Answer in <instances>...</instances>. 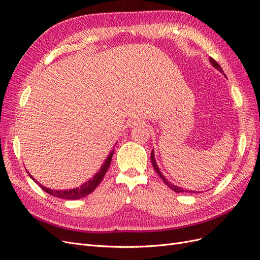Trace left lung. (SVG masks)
<instances>
[{"label":"left lung","instance_id":"obj_1","mask_svg":"<svg viewBox=\"0 0 260 260\" xmlns=\"http://www.w3.org/2000/svg\"><path fill=\"white\" fill-rule=\"evenodd\" d=\"M209 61L211 62V65L214 66L216 69H218L220 73L221 74H223L224 75V73H223V70H222V68H221V66H220L218 62L215 60V59H212L211 57L209 58ZM225 76V75H224ZM151 160H152V165H153V167H154V169H155V171L157 172V174H158V176L160 177V179L164 181L165 183H166V185L167 186H169L172 191H175L176 193H186V192H188V193H200V192H196V191H188V190H184L183 187H180V186H177V185H175V184H172L171 182H169V181L165 178V176L161 174V171L159 170V168H158V166H157V164H156V160H155V154H154V149H152V153H151Z\"/></svg>","mask_w":260,"mask_h":260}]
</instances>
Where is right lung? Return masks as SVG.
Listing matches in <instances>:
<instances>
[{
	"label": "right lung",
	"mask_w": 260,
	"mask_h": 260,
	"mask_svg": "<svg viewBox=\"0 0 260 260\" xmlns=\"http://www.w3.org/2000/svg\"><path fill=\"white\" fill-rule=\"evenodd\" d=\"M113 155H114V151L109 153L104 164L102 165L101 169L96 172L95 175H94V177L92 179L86 181V182H84L79 187H75V188H72V190H52V188L45 187L42 184L39 183L38 181L29 174V172H28V175L30 176L31 179L35 181V182H37L39 184V186H41L42 190H44L46 193H49L52 196H55V198H59V199H64V200H79V199L85 198L86 195H89L91 192H93L94 188H95L101 183L102 179L105 177V174L107 172L109 165H111Z\"/></svg>",
	"instance_id": "1"
}]
</instances>
